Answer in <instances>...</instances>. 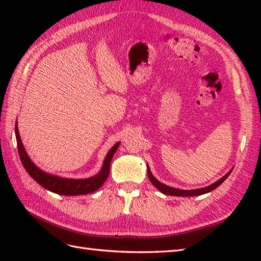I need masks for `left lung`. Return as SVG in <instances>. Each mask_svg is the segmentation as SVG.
<instances>
[{"mask_svg":"<svg viewBox=\"0 0 261 261\" xmlns=\"http://www.w3.org/2000/svg\"><path fill=\"white\" fill-rule=\"evenodd\" d=\"M147 168H148V177H149V180L151 181V184L157 188L158 191L162 192L163 194H165V195H171V196H198V195H203V194H206V193H210L212 192L213 190H215L216 187H219L222 182L228 178L229 175L231 174L232 169H230L228 173H226L222 178H220L219 180H216L215 182H213V184H211L206 187H203V188H197V190H179V188H175V187H171V186H168V185H165L163 184L162 181H159L158 179H156L153 177V175L151 174V170L150 168H149V166L147 165Z\"/></svg>","mask_w":261,"mask_h":261,"instance_id":"1","label":"left lung"}]
</instances>
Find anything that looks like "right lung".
<instances>
[{
  "instance_id": "right-lung-1",
  "label": "right lung",
  "mask_w": 261,
  "mask_h": 261,
  "mask_svg": "<svg viewBox=\"0 0 261 261\" xmlns=\"http://www.w3.org/2000/svg\"><path fill=\"white\" fill-rule=\"evenodd\" d=\"M15 138L16 143H18V151L21 163L28 171V174H29L39 185H41L43 188H46V190L59 194V195L66 196L85 195V194H90L97 191L98 188L104 184V181L107 180L110 174L111 160H112L116 149L120 146V142H116L115 145L110 149L108 154L105 156L101 170H99L96 175L84 179H73L48 174L46 171L39 168L38 166H36V164H33L30 157L28 156V153L23 147V143L21 141L18 129V122H15Z\"/></svg>"
}]
</instances>
